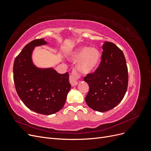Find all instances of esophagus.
Listing matches in <instances>:
<instances>
[{"mask_svg":"<svg viewBox=\"0 0 151 151\" xmlns=\"http://www.w3.org/2000/svg\"><path fill=\"white\" fill-rule=\"evenodd\" d=\"M79 78V75L77 74L76 70H73L71 75L70 76V83L72 86H76L78 84V82H77V79Z\"/></svg>","mask_w":151,"mask_h":151,"instance_id":"obj_1","label":"esophagus"}]
</instances>
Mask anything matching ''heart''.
<instances>
[{
	"label": "heart",
	"mask_w": 151,
	"mask_h": 151,
	"mask_svg": "<svg viewBox=\"0 0 151 151\" xmlns=\"http://www.w3.org/2000/svg\"><path fill=\"white\" fill-rule=\"evenodd\" d=\"M101 55L97 48L88 47L77 49L72 55V60L79 63V69L83 74L94 72L99 65Z\"/></svg>",
	"instance_id": "b5f03b06"
}]
</instances>
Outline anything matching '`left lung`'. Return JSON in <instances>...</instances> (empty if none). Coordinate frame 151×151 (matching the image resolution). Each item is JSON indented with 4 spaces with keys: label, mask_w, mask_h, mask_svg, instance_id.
<instances>
[{
    "label": "left lung",
    "mask_w": 151,
    "mask_h": 151,
    "mask_svg": "<svg viewBox=\"0 0 151 151\" xmlns=\"http://www.w3.org/2000/svg\"><path fill=\"white\" fill-rule=\"evenodd\" d=\"M102 48L99 67L84 79L89 87L86 102L91 109L99 112L110 110L120 103L129 81L126 60L122 50L109 42H105Z\"/></svg>",
    "instance_id": "1"
}]
</instances>
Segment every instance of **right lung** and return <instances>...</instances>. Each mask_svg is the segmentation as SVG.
<instances>
[{"label":"right lung","mask_w":151,"mask_h":151,"mask_svg":"<svg viewBox=\"0 0 151 151\" xmlns=\"http://www.w3.org/2000/svg\"><path fill=\"white\" fill-rule=\"evenodd\" d=\"M47 44L44 39L27 44L16 57L14 82L21 101L31 110L42 115L55 113L64 106L71 85L68 73L61 74L53 68H41L32 61L35 47Z\"/></svg>","instance_id":"obj_1"}]
</instances>
